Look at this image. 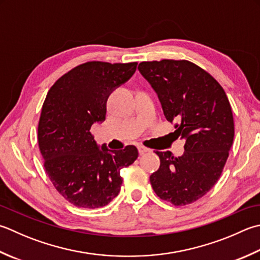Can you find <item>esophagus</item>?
<instances>
[{
  "label": "esophagus",
  "instance_id": "esophagus-1",
  "mask_svg": "<svg viewBox=\"0 0 260 260\" xmlns=\"http://www.w3.org/2000/svg\"><path fill=\"white\" fill-rule=\"evenodd\" d=\"M137 149H139L140 154H144V153H146V152L150 151V149H147V147H145L143 145H139L137 146Z\"/></svg>",
  "mask_w": 260,
  "mask_h": 260
}]
</instances>
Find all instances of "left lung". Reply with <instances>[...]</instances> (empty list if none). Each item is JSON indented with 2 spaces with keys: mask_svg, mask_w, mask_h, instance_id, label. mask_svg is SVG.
Masks as SVG:
<instances>
[{
  "mask_svg": "<svg viewBox=\"0 0 260 260\" xmlns=\"http://www.w3.org/2000/svg\"><path fill=\"white\" fill-rule=\"evenodd\" d=\"M139 70L157 93L174 133L186 140L181 156L155 152L160 167L150 176L152 188L175 206L191 204L211 190L225 166L235 137L231 105L221 84L189 60L142 62Z\"/></svg>",
  "mask_w": 260,
  "mask_h": 260,
  "instance_id": "8db88e82",
  "label": "left lung"
}]
</instances>
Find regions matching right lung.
Here are the masks:
<instances>
[{
	"label": "right lung",
	"mask_w": 260,
	"mask_h": 260,
	"mask_svg": "<svg viewBox=\"0 0 260 260\" xmlns=\"http://www.w3.org/2000/svg\"><path fill=\"white\" fill-rule=\"evenodd\" d=\"M136 62L91 60L63 74L49 89L38 123L44 168L60 195L76 207L106 206L118 195L120 170L137 159L134 145L98 149L91 126L103 121L107 99L136 71Z\"/></svg>",
	"instance_id": "obj_1"
}]
</instances>
